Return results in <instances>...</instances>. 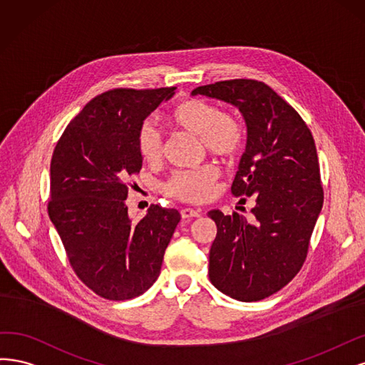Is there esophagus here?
I'll return each mask as SVG.
<instances>
[{"label":"esophagus","instance_id":"34e87169","mask_svg":"<svg viewBox=\"0 0 365 365\" xmlns=\"http://www.w3.org/2000/svg\"><path fill=\"white\" fill-rule=\"evenodd\" d=\"M180 215H182V218L187 220V218L200 217L202 214H200V210H195V209H192V207H183V209L180 210Z\"/></svg>","mask_w":365,"mask_h":365}]
</instances>
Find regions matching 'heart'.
Returning <instances> with one entry per match:
<instances>
[{
  "instance_id": "b5f03b06",
  "label": "heart",
  "mask_w": 365,
  "mask_h": 365,
  "mask_svg": "<svg viewBox=\"0 0 365 365\" xmlns=\"http://www.w3.org/2000/svg\"><path fill=\"white\" fill-rule=\"evenodd\" d=\"M167 121L182 130L198 136L203 148L210 155L230 160L238 155L244 144L245 130L238 115L220 110L214 103L200 98H183L171 106ZM136 145L139 156L148 165L162 160V139L151 124L139 128ZM220 170L215 163H203L191 170H178L163 183L162 191L168 197L186 203H205L214 197Z\"/></svg>"
}]
</instances>
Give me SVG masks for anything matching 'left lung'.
I'll return each mask as SVG.
<instances>
[{
  "instance_id": "obj_1",
  "label": "left lung",
  "mask_w": 365,
  "mask_h": 365,
  "mask_svg": "<svg viewBox=\"0 0 365 365\" xmlns=\"http://www.w3.org/2000/svg\"><path fill=\"white\" fill-rule=\"evenodd\" d=\"M237 106L247 123V147L232 195L255 202L253 222L238 212L210 210L217 237L209 252V279L226 296L257 302L273 296L307 261L323 206V185L312 133L299 112L262 81L233 78L198 86Z\"/></svg>"
}]
</instances>
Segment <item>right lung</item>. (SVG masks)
I'll list each match as a JSON object with an SVG mask.
<instances>
[{
  "label": "right lung",
  "mask_w": 365,
  "mask_h": 365,
  "mask_svg": "<svg viewBox=\"0 0 365 365\" xmlns=\"http://www.w3.org/2000/svg\"><path fill=\"white\" fill-rule=\"evenodd\" d=\"M174 89L106 91L69 121L54 147L48 215L74 273L103 299H133L155 284L180 221L178 209L150 205L133 222L125 206L132 175L143 167L139 128Z\"/></svg>",
  "instance_id": "1"
}]
</instances>
